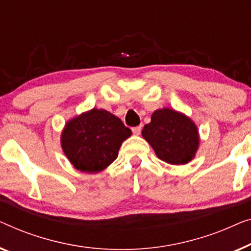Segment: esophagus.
Wrapping results in <instances>:
<instances>
[{"label": "esophagus", "instance_id": "esophagus-1", "mask_svg": "<svg viewBox=\"0 0 251 251\" xmlns=\"http://www.w3.org/2000/svg\"><path fill=\"white\" fill-rule=\"evenodd\" d=\"M141 130H142V126H136L132 128V132H133V134H135V135H140Z\"/></svg>", "mask_w": 251, "mask_h": 251}]
</instances>
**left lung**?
<instances>
[{"label": "left lung", "mask_w": 251, "mask_h": 251, "mask_svg": "<svg viewBox=\"0 0 251 251\" xmlns=\"http://www.w3.org/2000/svg\"><path fill=\"white\" fill-rule=\"evenodd\" d=\"M142 136L162 161L184 165L196 156L199 147V133L195 123L174 109H158L151 122L144 125Z\"/></svg>", "instance_id": "obj_1"}]
</instances>
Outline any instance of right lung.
Masks as SVG:
<instances>
[{"label":"right lung","mask_w":251,"mask_h":251,"mask_svg":"<svg viewBox=\"0 0 251 251\" xmlns=\"http://www.w3.org/2000/svg\"><path fill=\"white\" fill-rule=\"evenodd\" d=\"M132 130L111 112L93 108L70 119L61 133V147L76 169L99 173L118 156Z\"/></svg>","instance_id":"right-lung-1"}]
</instances>
